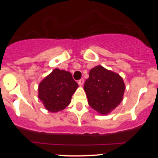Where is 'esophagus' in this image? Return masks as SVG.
<instances>
[{
  "mask_svg": "<svg viewBox=\"0 0 158 158\" xmlns=\"http://www.w3.org/2000/svg\"><path fill=\"white\" fill-rule=\"evenodd\" d=\"M84 82H85V81H84V79H80L79 81H78V84H79V85H83Z\"/></svg>",
  "mask_w": 158,
  "mask_h": 158,
  "instance_id": "34e87169",
  "label": "esophagus"
}]
</instances>
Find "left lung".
Returning <instances> with one entry per match:
<instances>
[{
    "label": "left lung",
    "instance_id": "obj_1",
    "mask_svg": "<svg viewBox=\"0 0 158 158\" xmlns=\"http://www.w3.org/2000/svg\"><path fill=\"white\" fill-rule=\"evenodd\" d=\"M125 89L123 79L118 74L101 66L90 70L84 84L89 106L101 114H109L120 104Z\"/></svg>",
    "mask_w": 158,
    "mask_h": 158
}]
</instances>
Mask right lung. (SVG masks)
<instances>
[{
    "instance_id": "add662e5",
    "label": "right lung",
    "mask_w": 158,
    "mask_h": 158,
    "mask_svg": "<svg viewBox=\"0 0 158 158\" xmlns=\"http://www.w3.org/2000/svg\"><path fill=\"white\" fill-rule=\"evenodd\" d=\"M78 83L69 72L55 69L39 85V98L51 112L63 110L71 101Z\"/></svg>"
}]
</instances>
